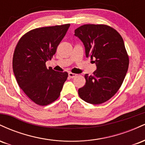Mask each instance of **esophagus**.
<instances>
[{
  "label": "esophagus",
  "mask_w": 145,
  "mask_h": 145,
  "mask_svg": "<svg viewBox=\"0 0 145 145\" xmlns=\"http://www.w3.org/2000/svg\"><path fill=\"white\" fill-rule=\"evenodd\" d=\"M68 76H69V77L70 78H74V77H76V76H77V74H74V73L69 72V74H68Z\"/></svg>",
  "instance_id": "1"
}]
</instances>
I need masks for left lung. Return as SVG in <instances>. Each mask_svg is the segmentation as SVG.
<instances>
[{"mask_svg": "<svg viewBox=\"0 0 145 145\" xmlns=\"http://www.w3.org/2000/svg\"><path fill=\"white\" fill-rule=\"evenodd\" d=\"M82 41L86 57L94 59L97 69L84 75L86 83L78 89L86 102L100 104L109 100L121 87L129 67V56L122 37L105 24H84L75 30Z\"/></svg>", "mask_w": 145, "mask_h": 145, "instance_id": "1", "label": "left lung"}]
</instances>
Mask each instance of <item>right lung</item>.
Instances as JSON below:
<instances>
[{"label":"right lung","instance_id":"right-lung-1","mask_svg":"<svg viewBox=\"0 0 145 145\" xmlns=\"http://www.w3.org/2000/svg\"><path fill=\"white\" fill-rule=\"evenodd\" d=\"M70 24L31 30L18 41L13 57V70L24 93L35 104L46 106L58 99L68 77L66 71L47 68Z\"/></svg>","mask_w":145,"mask_h":145}]
</instances>
